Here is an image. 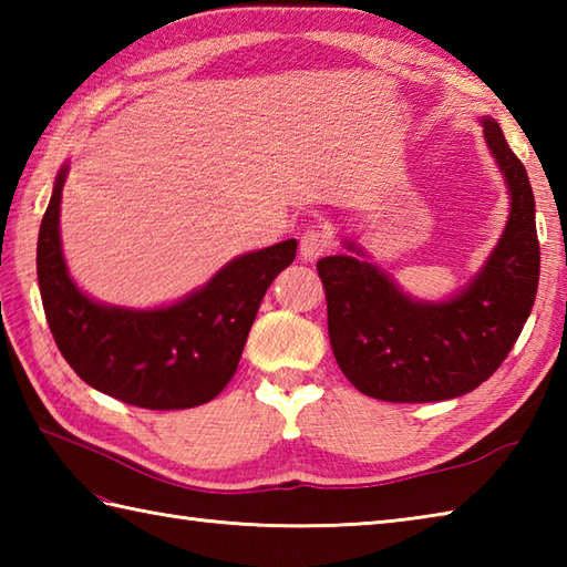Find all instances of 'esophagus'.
Listing matches in <instances>:
<instances>
[{"label": "esophagus", "mask_w": 567, "mask_h": 567, "mask_svg": "<svg viewBox=\"0 0 567 567\" xmlns=\"http://www.w3.org/2000/svg\"><path fill=\"white\" fill-rule=\"evenodd\" d=\"M329 248H331V236L327 228H321V226L307 228L302 238H299V256H302V260H307V262L321 258Z\"/></svg>", "instance_id": "esophagus-1"}]
</instances>
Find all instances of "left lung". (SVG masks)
Returning a JSON list of instances; mask_svg holds the SVG:
<instances>
[{
  "instance_id": "left-lung-1",
  "label": "left lung",
  "mask_w": 567,
  "mask_h": 567,
  "mask_svg": "<svg viewBox=\"0 0 567 567\" xmlns=\"http://www.w3.org/2000/svg\"><path fill=\"white\" fill-rule=\"evenodd\" d=\"M480 124L509 192V216L461 292L439 302L409 297L353 240L343 246L355 256L317 262L336 363L375 400L443 402L473 392L502 365L532 315L540 268L532 183L495 118Z\"/></svg>"
}]
</instances>
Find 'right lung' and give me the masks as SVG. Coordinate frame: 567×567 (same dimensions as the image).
Returning <instances> with one entry per match:
<instances>
[{"label": "right lung", "mask_w": 567, "mask_h": 567, "mask_svg": "<svg viewBox=\"0 0 567 567\" xmlns=\"http://www.w3.org/2000/svg\"><path fill=\"white\" fill-rule=\"evenodd\" d=\"M60 167L43 214L35 270L43 311L70 368L104 394L143 409H189L234 378L248 331L272 280L297 256V240L244 252L207 285L155 309L94 302L68 272L60 244Z\"/></svg>", "instance_id": "obj_1"}]
</instances>
